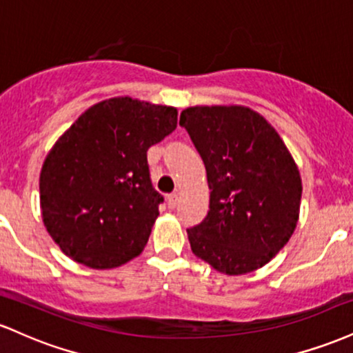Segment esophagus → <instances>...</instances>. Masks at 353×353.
I'll use <instances>...</instances> for the list:
<instances>
[{"label": "esophagus", "instance_id": "1", "mask_svg": "<svg viewBox=\"0 0 353 353\" xmlns=\"http://www.w3.org/2000/svg\"><path fill=\"white\" fill-rule=\"evenodd\" d=\"M177 204H179V194H177V192L169 194V196H168V205H169V209H174Z\"/></svg>", "mask_w": 353, "mask_h": 353}]
</instances>
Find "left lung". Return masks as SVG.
<instances>
[{"label":"left lung","mask_w":353,"mask_h":353,"mask_svg":"<svg viewBox=\"0 0 353 353\" xmlns=\"http://www.w3.org/2000/svg\"><path fill=\"white\" fill-rule=\"evenodd\" d=\"M208 171L209 212L188 230L196 257L225 275L261 269L289 242L302 179L292 154L254 109L192 106L181 112Z\"/></svg>","instance_id":"8db88e82"}]
</instances>
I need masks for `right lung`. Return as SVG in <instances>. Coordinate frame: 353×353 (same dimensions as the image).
Listing matches in <instances>:
<instances>
[{
	"label": "right lung",
	"mask_w": 353,
	"mask_h": 353,
	"mask_svg": "<svg viewBox=\"0 0 353 353\" xmlns=\"http://www.w3.org/2000/svg\"><path fill=\"white\" fill-rule=\"evenodd\" d=\"M177 128V108L117 96L59 136L39 174L44 228L64 255L114 269L144 250L159 216L148 149Z\"/></svg>",
	"instance_id": "add662e5"
}]
</instances>
